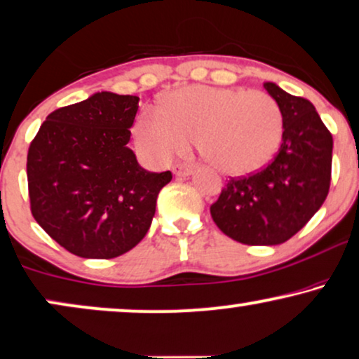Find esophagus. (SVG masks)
<instances>
[{"label": "esophagus", "mask_w": 359, "mask_h": 359, "mask_svg": "<svg viewBox=\"0 0 359 359\" xmlns=\"http://www.w3.org/2000/svg\"><path fill=\"white\" fill-rule=\"evenodd\" d=\"M172 170H174L175 175L185 177V175H190V172H192V165H190V164H175L174 167H172Z\"/></svg>", "instance_id": "1"}]
</instances>
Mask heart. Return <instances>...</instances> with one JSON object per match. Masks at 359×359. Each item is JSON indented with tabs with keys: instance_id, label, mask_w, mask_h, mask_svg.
Listing matches in <instances>:
<instances>
[{
	"instance_id": "1",
	"label": "heart",
	"mask_w": 359,
	"mask_h": 359,
	"mask_svg": "<svg viewBox=\"0 0 359 359\" xmlns=\"http://www.w3.org/2000/svg\"><path fill=\"white\" fill-rule=\"evenodd\" d=\"M281 130L280 106L262 90L190 86L172 93L162 112L144 109L133 134L140 156L151 164H165L197 137L213 167L243 175L269 164Z\"/></svg>"
}]
</instances>
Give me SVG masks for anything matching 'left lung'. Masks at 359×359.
<instances>
[{"mask_svg":"<svg viewBox=\"0 0 359 359\" xmlns=\"http://www.w3.org/2000/svg\"><path fill=\"white\" fill-rule=\"evenodd\" d=\"M263 86L283 116L278 152L263 169L230 177L210 205L217 226L245 245L292 238L323 205L331 182L333 135L315 106L273 83Z\"/></svg>","mask_w":359,"mask_h":359,"instance_id":"8db88e82","label":"left lung"}]
</instances>
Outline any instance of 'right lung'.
Wrapping results in <instances>:
<instances>
[{"label": "right lung", "mask_w": 359, "mask_h": 359, "mask_svg": "<svg viewBox=\"0 0 359 359\" xmlns=\"http://www.w3.org/2000/svg\"><path fill=\"white\" fill-rule=\"evenodd\" d=\"M137 96L97 93L46 117L28 149L34 220L72 255L116 258L146 237L172 172H149L127 147Z\"/></svg>", "instance_id": "1"}]
</instances>
